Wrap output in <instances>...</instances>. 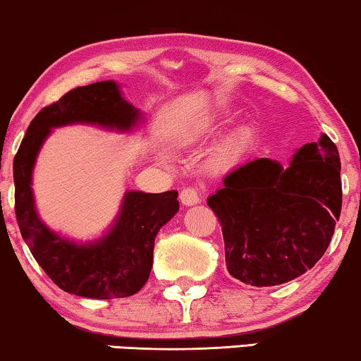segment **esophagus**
<instances>
[{"mask_svg":"<svg viewBox=\"0 0 361 361\" xmlns=\"http://www.w3.org/2000/svg\"><path fill=\"white\" fill-rule=\"evenodd\" d=\"M180 201L185 206H195V204H197V202L201 201L200 200V191H197V188H192V186L185 188V190L180 192Z\"/></svg>","mask_w":361,"mask_h":361,"instance_id":"1","label":"esophagus"}]
</instances>
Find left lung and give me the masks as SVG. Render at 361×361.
Listing matches in <instances>:
<instances>
[{
    "instance_id": "left-lung-1",
    "label": "left lung",
    "mask_w": 361,
    "mask_h": 361,
    "mask_svg": "<svg viewBox=\"0 0 361 361\" xmlns=\"http://www.w3.org/2000/svg\"><path fill=\"white\" fill-rule=\"evenodd\" d=\"M222 181L207 206L221 221L233 278L276 286L321 260L342 211L340 157L326 134L294 152L288 165L257 159Z\"/></svg>"
}]
</instances>
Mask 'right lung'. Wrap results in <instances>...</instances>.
I'll return each instance as SVG.
<instances>
[{
    "instance_id": "add662e5",
    "label": "right lung",
    "mask_w": 361,
    "mask_h": 361,
    "mask_svg": "<svg viewBox=\"0 0 361 361\" xmlns=\"http://www.w3.org/2000/svg\"><path fill=\"white\" fill-rule=\"evenodd\" d=\"M144 116L113 80L78 86L32 119L14 157L19 231L35 262L65 293L90 299L128 298L140 291L154 263L155 237L180 209L178 192L126 191L116 219L99 238L77 242L39 217L32 191L35 160L54 129L73 124L132 132Z\"/></svg>"
}]
</instances>
